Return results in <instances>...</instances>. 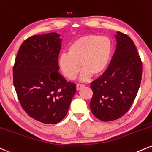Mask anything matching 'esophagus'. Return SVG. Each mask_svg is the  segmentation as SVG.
<instances>
[{"label":"esophagus","mask_w":152,"mask_h":152,"mask_svg":"<svg viewBox=\"0 0 152 152\" xmlns=\"http://www.w3.org/2000/svg\"><path fill=\"white\" fill-rule=\"evenodd\" d=\"M83 87H84L83 85H81V84H77V86H76V90L79 91L80 89H81Z\"/></svg>","instance_id":"34e87169"}]
</instances>
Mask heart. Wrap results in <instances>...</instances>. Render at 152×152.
Listing matches in <instances>:
<instances>
[{"label": "heart", "instance_id": "1", "mask_svg": "<svg viewBox=\"0 0 152 152\" xmlns=\"http://www.w3.org/2000/svg\"><path fill=\"white\" fill-rule=\"evenodd\" d=\"M113 52V44L107 37L85 35L74 40L67 54H61L58 64L62 74L69 80L76 77L83 69L81 79L86 81L91 76H99L108 66Z\"/></svg>", "mask_w": 152, "mask_h": 152}]
</instances>
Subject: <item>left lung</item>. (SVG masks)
Instances as JSON below:
<instances>
[{
    "label": "left lung",
    "mask_w": 152,
    "mask_h": 152,
    "mask_svg": "<svg viewBox=\"0 0 152 152\" xmlns=\"http://www.w3.org/2000/svg\"><path fill=\"white\" fill-rule=\"evenodd\" d=\"M115 38L116 49L108 68L91 83V112L103 122L115 120L129 110L142 80V60L134 42L120 32Z\"/></svg>",
    "instance_id": "8db88e82"
}]
</instances>
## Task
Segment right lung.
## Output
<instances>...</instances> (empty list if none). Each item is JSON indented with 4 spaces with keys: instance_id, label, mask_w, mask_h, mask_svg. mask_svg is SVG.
Here are the masks:
<instances>
[{
    "instance_id": "add662e5",
    "label": "right lung",
    "mask_w": 152,
    "mask_h": 152,
    "mask_svg": "<svg viewBox=\"0 0 152 152\" xmlns=\"http://www.w3.org/2000/svg\"><path fill=\"white\" fill-rule=\"evenodd\" d=\"M60 34L50 32L27 38L22 44L13 66V84L18 100L31 118L45 124L64 118L76 91L59 73Z\"/></svg>"
}]
</instances>
